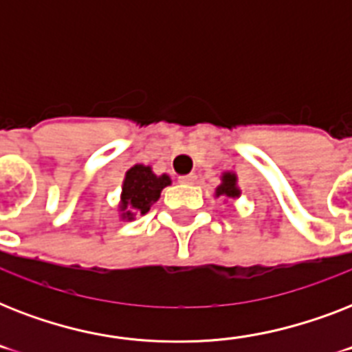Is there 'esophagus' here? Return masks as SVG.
<instances>
[{"label": "esophagus", "mask_w": 352, "mask_h": 352, "mask_svg": "<svg viewBox=\"0 0 352 352\" xmlns=\"http://www.w3.org/2000/svg\"><path fill=\"white\" fill-rule=\"evenodd\" d=\"M195 181H197V175H195V173H190V175L179 177V182H182V184H193Z\"/></svg>", "instance_id": "esophagus-1"}]
</instances>
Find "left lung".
<instances>
[{"mask_svg": "<svg viewBox=\"0 0 352 352\" xmlns=\"http://www.w3.org/2000/svg\"><path fill=\"white\" fill-rule=\"evenodd\" d=\"M221 186L217 188V192H215V195L219 197V195H226V197H239V188L235 186V182H237V177H235V173H223V179H221Z\"/></svg>", "mask_w": 352, "mask_h": 352, "instance_id": "8db88e82", "label": "left lung"}]
</instances>
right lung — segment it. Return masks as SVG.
<instances>
[{"instance_id":"add662e5","label":"right lung","mask_w":352,"mask_h":352,"mask_svg":"<svg viewBox=\"0 0 352 352\" xmlns=\"http://www.w3.org/2000/svg\"><path fill=\"white\" fill-rule=\"evenodd\" d=\"M170 177L155 175L149 166L137 164L127 170L122 184V219L131 221L135 215H144L149 212V206L159 201L160 192L170 186Z\"/></svg>"}]
</instances>
